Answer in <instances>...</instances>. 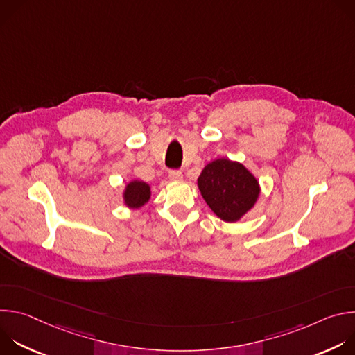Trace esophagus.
<instances>
[{
  "label": "esophagus",
  "mask_w": 355,
  "mask_h": 355,
  "mask_svg": "<svg viewBox=\"0 0 355 355\" xmlns=\"http://www.w3.org/2000/svg\"><path fill=\"white\" fill-rule=\"evenodd\" d=\"M168 177H170V180H173V181H181V180H182V173H181L180 170H170Z\"/></svg>",
  "instance_id": "1"
}]
</instances>
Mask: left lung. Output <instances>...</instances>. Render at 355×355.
Masks as SVG:
<instances>
[{"label":"left lung","mask_w":355,"mask_h":355,"mask_svg":"<svg viewBox=\"0 0 355 355\" xmlns=\"http://www.w3.org/2000/svg\"><path fill=\"white\" fill-rule=\"evenodd\" d=\"M198 187L209 208L225 222L239 220L254 207L260 193L252 174L227 159H218L202 170Z\"/></svg>","instance_id":"8db88e82"}]
</instances>
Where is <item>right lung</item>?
<instances>
[{
    "label": "right lung",
    "instance_id": "obj_1",
    "mask_svg": "<svg viewBox=\"0 0 355 355\" xmlns=\"http://www.w3.org/2000/svg\"><path fill=\"white\" fill-rule=\"evenodd\" d=\"M150 198V187L143 181H132L125 191V202L130 208L143 207Z\"/></svg>",
    "mask_w": 355,
    "mask_h": 355
}]
</instances>
